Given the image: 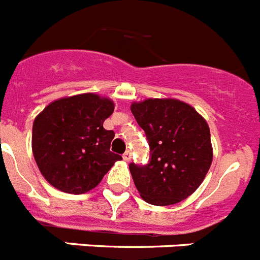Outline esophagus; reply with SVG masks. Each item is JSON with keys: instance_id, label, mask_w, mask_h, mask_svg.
Returning <instances> with one entry per match:
<instances>
[{"instance_id": "34e87169", "label": "esophagus", "mask_w": 260, "mask_h": 260, "mask_svg": "<svg viewBox=\"0 0 260 260\" xmlns=\"http://www.w3.org/2000/svg\"><path fill=\"white\" fill-rule=\"evenodd\" d=\"M123 159H125L126 161H130V159H132V152L126 151L125 154H123Z\"/></svg>"}]
</instances>
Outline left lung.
<instances>
[{
	"label": "left lung",
	"mask_w": 260,
	"mask_h": 260,
	"mask_svg": "<svg viewBox=\"0 0 260 260\" xmlns=\"http://www.w3.org/2000/svg\"><path fill=\"white\" fill-rule=\"evenodd\" d=\"M132 113L146 133L147 166H128L139 194L156 206L180 203L201 185L213 160L210 130L203 115L176 99L133 103Z\"/></svg>",
	"instance_id": "1"
}]
</instances>
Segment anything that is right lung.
I'll return each mask as SVG.
<instances>
[{
  "label": "right lung",
  "instance_id": "add662e5",
  "mask_svg": "<svg viewBox=\"0 0 260 260\" xmlns=\"http://www.w3.org/2000/svg\"><path fill=\"white\" fill-rule=\"evenodd\" d=\"M114 103L96 93L63 97L35 117L31 147L41 174L56 189L81 194L97 187L121 155L110 151L104 121Z\"/></svg>",
  "mask_w": 260,
  "mask_h": 260
}]
</instances>
